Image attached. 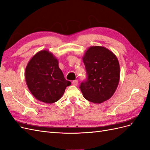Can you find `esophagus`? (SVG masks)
<instances>
[{"mask_svg":"<svg viewBox=\"0 0 150 150\" xmlns=\"http://www.w3.org/2000/svg\"><path fill=\"white\" fill-rule=\"evenodd\" d=\"M72 84H73L74 86H78V80H74V81H73L72 82Z\"/></svg>","mask_w":150,"mask_h":150,"instance_id":"esophagus-1","label":"esophagus"}]
</instances>
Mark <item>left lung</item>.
Wrapping results in <instances>:
<instances>
[{"mask_svg":"<svg viewBox=\"0 0 150 150\" xmlns=\"http://www.w3.org/2000/svg\"><path fill=\"white\" fill-rule=\"evenodd\" d=\"M83 61L88 78L81 83L83 96L94 103H102L110 99L117 89L120 77L119 61L115 54L103 46H91Z\"/></svg>","mask_w":150,"mask_h":150,"instance_id":"8db88e82","label":"left lung"}]
</instances>
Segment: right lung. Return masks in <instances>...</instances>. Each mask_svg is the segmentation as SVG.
Returning <instances> with one entry per match:
<instances>
[{"label":"right lung","mask_w":150,"mask_h":150,"mask_svg":"<svg viewBox=\"0 0 150 150\" xmlns=\"http://www.w3.org/2000/svg\"><path fill=\"white\" fill-rule=\"evenodd\" d=\"M57 59L48 50H42L32 57L25 67L27 86L34 97L45 103L57 101L71 82L66 80Z\"/></svg>","instance_id":"add662e5"}]
</instances>
